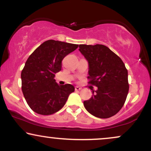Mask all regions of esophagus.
<instances>
[{"label": "esophagus", "instance_id": "esophagus-1", "mask_svg": "<svg viewBox=\"0 0 151 151\" xmlns=\"http://www.w3.org/2000/svg\"><path fill=\"white\" fill-rule=\"evenodd\" d=\"M81 89V87H80V86H75V91H80Z\"/></svg>", "mask_w": 151, "mask_h": 151}]
</instances>
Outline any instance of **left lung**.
Returning a JSON list of instances; mask_svg holds the SVG:
<instances>
[{"label": "left lung", "mask_w": 151, "mask_h": 151, "mask_svg": "<svg viewBox=\"0 0 151 151\" xmlns=\"http://www.w3.org/2000/svg\"><path fill=\"white\" fill-rule=\"evenodd\" d=\"M79 50L89 63V84L97 86L84 101L89 113L100 119L116 114L125 103L129 85L128 71L118 55L104 45H79Z\"/></svg>", "instance_id": "8db88e82"}]
</instances>
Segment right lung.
<instances>
[{
    "mask_svg": "<svg viewBox=\"0 0 151 151\" xmlns=\"http://www.w3.org/2000/svg\"><path fill=\"white\" fill-rule=\"evenodd\" d=\"M78 45L49 40L30 55L21 72L22 91L27 104L35 113L50 115L65 104L74 87L59 85L55 74L62 70V61Z\"/></svg>",
    "mask_w": 151,
    "mask_h": 151,
    "instance_id": "add662e5",
    "label": "right lung"
}]
</instances>
